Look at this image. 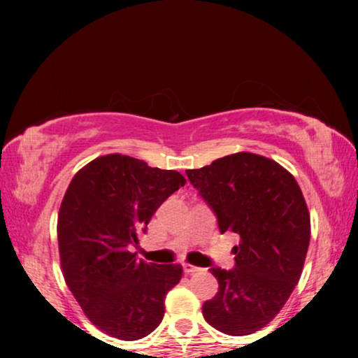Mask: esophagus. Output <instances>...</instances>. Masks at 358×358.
I'll return each instance as SVG.
<instances>
[{"label": "esophagus", "instance_id": "esophagus-1", "mask_svg": "<svg viewBox=\"0 0 358 358\" xmlns=\"http://www.w3.org/2000/svg\"><path fill=\"white\" fill-rule=\"evenodd\" d=\"M200 271H202V268L195 267V266H192V264H184V272L185 273H197Z\"/></svg>", "mask_w": 358, "mask_h": 358}]
</instances>
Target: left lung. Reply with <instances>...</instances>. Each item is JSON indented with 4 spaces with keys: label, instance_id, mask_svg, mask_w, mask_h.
Wrapping results in <instances>:
<instances>
[{
    "label": "left lung",
    "instance_id": "left-lung-1",
    "mask_svg": "<svg viewBox=\"0 0 358 358\" xmlns=\"http://www.w3.org/2000/svg\"><path fill=\"white\" fill-rule=\"evenodd\" d=\"M185 174L220 231L239 236L236 267L210 268L220 290L203 303L205 321L228 336L252 334L280 313L305 266L311 222L300 185L277 161L248 151Z\"/></svg>",
    "mask_w": 358,
    "mask_h": 358
}]
</instances>
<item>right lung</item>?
Segmentation results:
<instances>
[{
	"label": "right lung",
	"mask_w": 358,
	"mask_h": 358,
	"mask_svg": "<svg viewBox=\"0 0 358 358\" xmlns=\"http://www.w3.org/2000/svg\"><path fill=\"white\" fill-rule=\"evenodd\" d=\"M185 184L178 171L120 153L81 168L58 212L60 266L78 305L97 329L122 341L153 332L180 264H148L130 252L159 205Z\"/></svg>",
	"instance_id": "obj_1"
}]
</instances>
